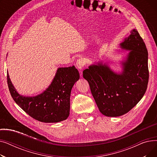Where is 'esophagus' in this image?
Instances as JSON below:
<instances>
[{"mask_svg": "<svg viewBox=\"0 0 157 157\" xmlns=\"http://www.w3.org/2000/svg\"><path fill=\"white\" fill-rule=\"evenodd\" d=\"M85 65V61L83 59H82V58H81V59H79L77 60V62H76V66L78 69L81 71V69H83Z\"/></svg>", "mask_w": 157, "mask_h": 157, "instance_id": "esophagus-1", "label": "esophagus"}]
</instances>
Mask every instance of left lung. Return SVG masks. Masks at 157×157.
<instances>
[{
    "mask_svg": "<svg viewBox=\"0 0 157 157\" xmlns=\"http://www.w3.org/2000/svg\"><path fill=\"white\" fill-rule=\"evenodd\" d=\"M120 46L130 50L121 74L102 63L83 72L98 109L106 117L121 116L132 109L144 95L149 80L147 50L137 30H132Z\"/></svg>",
    "mask_w": 157,
    "mask_h": 157,
    "instance_id": "1",
    "label": "left lung"
}]
</instances>
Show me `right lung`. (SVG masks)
I'll return each mask as SVG.
<instances>
[{"label": "right lung", "mask_w": 157, "mask_h": 157, "mask_svg": "<svg viewBox=\"0 0 157 157\" xmlns=\"http://www.w3.org/2000/svg\"><path fill=\"white\" fill-rule=\"evenodd\" d=\"M79 79L75 66L59 68L52 84L43 94L26 97L16 92L7 74L8 88L14 102L30 117L44 123H56L68 118L71 90Z\"/></svg>", "instance_id": "1"}]
</instances>
